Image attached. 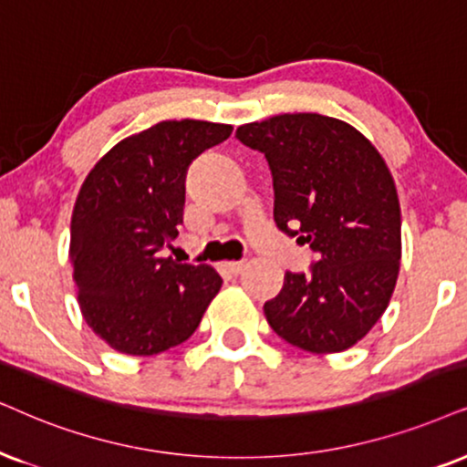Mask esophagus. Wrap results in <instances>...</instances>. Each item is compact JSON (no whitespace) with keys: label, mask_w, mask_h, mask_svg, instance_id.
<instances>
[{"label":"esophagus","mask_w":467,"mask_h":467,"mask_svg":"<svg viewBox=\"0 0 467 467\" xmlns=\"http://www.w3.org/2000/svg\"><path fill=\"white\" fill-rule=\"evenodd\" d=\"M223 267H226V271L230 275H239L241 271L245 269V263H226L223 265Z\"/></svg>","instance_id":"1"}]
</instances>
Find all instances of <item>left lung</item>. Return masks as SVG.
Masks as SVG:
<instances>
[{
	"label": "left lung",
	"instance_id": "1",
	"mask_svg": "<svg viewBox=\"0 0 467 467\" xmlns=\"http://www.w3.org/2000/svg\"><path fill=\"white\" fill-rule=\"evenodd\" d=\"M274 176L275 226L308 244V274H285L263 306L271 329L310 353H338L386 312L400 267V206L379 150L338 118L280 114L237 129Z\"/></svg>",
	"mask_w": 467,
	"mask_h": 467
}]
</instances>
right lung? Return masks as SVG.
I'll return each instance as SVG.
<instances>
[{
    "instance_id": "right-lung-1",
    "label": "right lung",
    "mask_w": 467,
    "mask_h": 467,
    "mask_svg": "<svg viewBox=\"0 0 467 467\" xmlns=\"http://www.w3.org/2000/svg\"><path fill=\"white\" fill-rule=\"evenodd\" d=\"M233 133L206 120H163L129 135L86 176L70 217L77 302L92 332L127 356H155L196 332L222 277L161 258L179 234L185 174Z\"/></svg>"
}]
</instances>
